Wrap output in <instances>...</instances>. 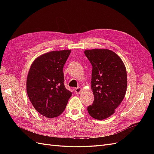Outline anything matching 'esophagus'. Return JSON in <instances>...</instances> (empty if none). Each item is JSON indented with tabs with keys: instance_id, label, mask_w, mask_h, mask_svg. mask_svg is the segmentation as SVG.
Listing matches in <instances>:
<instances>
[{
	"instance_id": "esophagus-1",
	"label": "esophagus",
	"mask_w": 154,
	"mask_h": 154,
	"mask_svg": "<svg viewBox=\"0 0 154 154\" xmlns=\"http://www.w3.org/2000/svg\"><path fill=\"white\" fill-rule=\"evenodd\" d=\"M74 91H75L76 94H80V93H81V92H82V88L81 87L75 88H74Z\"/></svg>"
}]
</instances>
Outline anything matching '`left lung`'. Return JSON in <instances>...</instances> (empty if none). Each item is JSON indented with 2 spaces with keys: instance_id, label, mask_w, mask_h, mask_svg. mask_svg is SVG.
<instances>
[{
  "instance_id": "1",
  "label": "left lung",
  "mask_w": 154,
  "mask_h": 154,
  "mask_svg": "<svg viewBox=\"0 0 154 154\" xmlns=\"http://www.w3.org/2000/svg\"><path fill=\"white\" fill-rule=\"evenodd\" d=\"M84 53L92 66L91 88L94 96L88 112L96 119H105L115 112L124 99L127 88L126 67L111 50L93 49Z\"/></svg>"
}]
</instances>
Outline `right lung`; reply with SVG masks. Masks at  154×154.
Here are the masks:
<instances>
[{"label": "right lung", "instance_id": "right-lung-1", "mask_svg": "<svg viewBox=\"0 0 154 154\" xmlns=\"http://www.w3.org/2000/svg\"><path fill=\"white\" fill-rule=\"evenodd\" d=\"M71 52L61 50L46 53L37 57L30 67L27 94L35 110L46 118L61 114L72 95L65 87L63 72Z\"/></svg>", "mask_w": 154, "mask_h": 154}]
</instances>
